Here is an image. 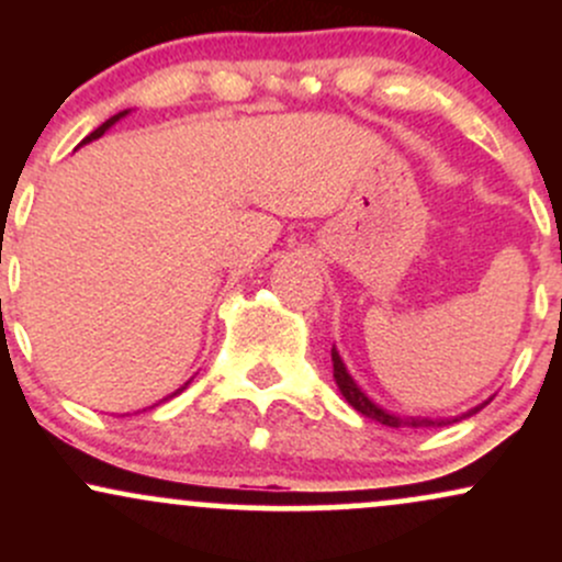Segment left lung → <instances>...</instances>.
I'll use <instances>...</instances> for the list:
<instances>
[{"instance_id": "1", "label": "left lung", "mask_w": 562, "mask_h": 562, "mask_svg": "<svg viewBox=\"0 0 562 562\" xmlns=\"http://www.w3.org/2000/svg\"><path fill=\"white\" fill-rule=\"evenodd\" d=\"M330 353H333V378H335V385H338V391L344 393L346 402L351 404L353 409L359 412V415L370 417V420L385 425V428H441V425H451V423L465 420V417L475 415V412H481L483 406L492 402V398H486V402H483V404L473 406V409L462 412V415H457V417H406V415H396V412L383 409V406L372 402V398L367 396L362 389H359L357 380H353L351 372L346 370V364H344V359H340L338 348L333 346Z\"/></svg>"}]
</instances>
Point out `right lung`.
I'll return each mask as SVG.
<instances>
[{
  "mask_svg": "<svg viewBox=\"0 0 562 562\" xmlns=\"http://www.w3.org/2000/svg\"><path fill=\"white\" fill-rule=\"evenodd\" d=\"M128 113H132V111H121V113H115V115H111V119H108V121H105V124H102V126H97V128H94V132H92V134H89V137H87V139H81V145H87V142H92V139H100V137H102V134H105V132H108V128H111V126H115V124H119V121H121V119H126V115H128ZM81 145H79V147H81ZM187 385H190V380H187V383L182 385V389H177V391H173V393H171V396H166V398H173V396H177V393H182V391L187 389ZM166 398H164V402H166Z\"/></svg>",
  "mask_w": 562,
  "mask_h": 562,
  "instance_id": "1",
  "label": "right lung"
}]
</instances>
